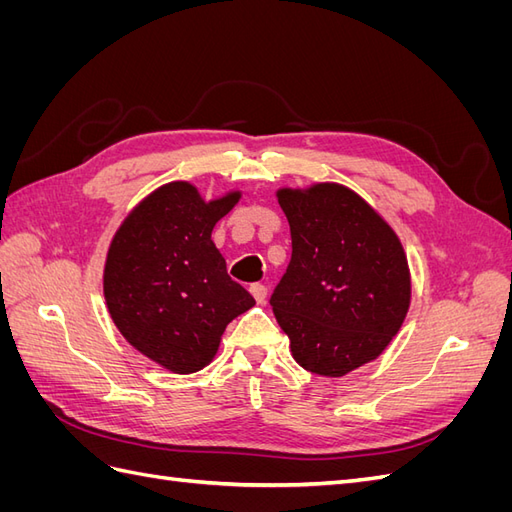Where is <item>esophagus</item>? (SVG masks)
<instances>
[{
	"instance_id": "34e87169",
	"label": "esophagus",
	"mask_w": 512,
	"mask_h": 512,
	"mask_svg": "<svg viewBox=\"0 0 512 512\" xmlns=\"http://www.w3.org/2000/svg\"><path fill=\"white\" fill-rule=\"evenodd\" d=\"M250 292H252V297H254L258 303H265V301H267V286L252 284V286H250Z\"/></svg>"
}]
</instances>
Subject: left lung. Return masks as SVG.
I'll return each mask as SVG.
<instances>
[{
  "label": "left lung",
  "instance_id": "left-lung-1",
  "mask_svg": "<svg viewBox=\"0 0 512 512\" xmlns=\"http://www.w3.org/2000/svg\"><path fill=\"white\" fill-rule=\"evenodd\" d=\"M292 258L271 294L273 314L303 369L342 378L376 361L406 320L408 256L397 232L342 183L280 188Z\"/></svg>",
  "mask_w": 512,
  "mask_h": 512
}]
</instances>
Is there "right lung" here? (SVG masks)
<instances>
[{"label": "right lung", "instance_id": "add662e5", "mask_svg": "<svg viewBox=\"0 0 512 512\" xmlns=\"http://www.w3.org/2000/svg\"><path fill=\"white\" fill-rule=\"evenodd\" d=\"M241 190L207 200L190 181L147 194L115 230L104 262V301L126 342L173 374H194L256 301L226 273L211 232Z\"/></svg>", "mask_w": 512, "mask_h": 512}]
</instances>
